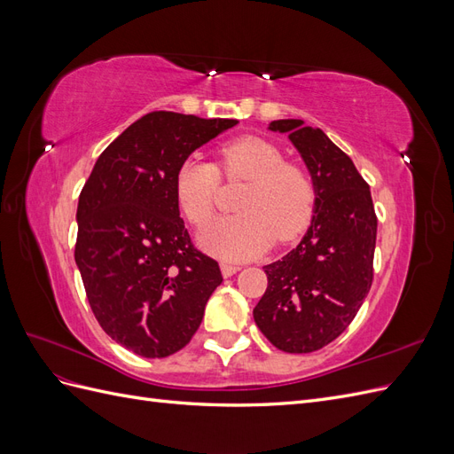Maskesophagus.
Listing matches in <instances>:
<instances>
[{
	"instance_id": "esophagus-1",
	"label": "esophagus",
	"mask_w": 454,
	"mask_h": 454,
	"mask_svg": "<svg viewBox=\"0 0 454 454\" xmlns=\"http://www.w3.org/2000/svg\"><path fill=\"white\" fill-rule=\"evenodd\" d=\"M240 270V267H237V265H231V263H222V274H223V278H231L232 274H237Z\"/></svg>"
}]
</instances>
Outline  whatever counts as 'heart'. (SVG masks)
<instances>
[{"instance_id": "1", "label": "heart", "mask_w": 454, "mask_h": 454, "mask_svg": "<svg viewBox=\"0 0 454 454\" xmlns=\"http://www.w3.org/2000/svg\"><path fill=\"white\" fill-rule=\"evenodd\" d=\"M246 182L237 202L239 215L215 219L199 242L225 261H246L263 254L272 239L287 242L303 232L314 214V184L307 170L284 162L278 145L242 136L217 149L215 167L189 157L174 174V195L189 223L204 225L212 217L219 177Z\"/></svg>"}]
</instances>
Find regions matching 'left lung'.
Masks as SVG:
<instances>
[{
  "mask_svg": "<svg viewBox=\"0 0 454 454\" xmlns=\"http://www.w3.org/2000/svg\"><path fill=\"white\" fill-rule=\"evenodd\" d=\"M267 129L287 134L316 199L305 237L263 267L269 286L254 320L278 350L307 354L335 340L360 310L373 282L377 215L369 185L324 130L301 119L272 121Z\"/></svg>",
  "mask_w": 454,
  "mask_h": 454,
  "instance_id": "8db88e82",
  "label": "left lung"
}]
</instances>
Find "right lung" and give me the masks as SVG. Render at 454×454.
<instances>
[{
  "label": "right lung",
  "mask_w": 454,
  "mask_h": 454,
  "mask_svg": "<svg viewBox=\"0 0 454 454\" xmlns=\"http://www.w3.org/2000/svg\"><path fill=\"white\" fill-rule=\"evenodd\" d=\"M237 122L147 114L104 149L79 195L75 263L90 309L109 337L144 358L182 350L223 282L191 244L174 174Z\"/></svg>",
  "instance_id": "1"
}]
</instances>
